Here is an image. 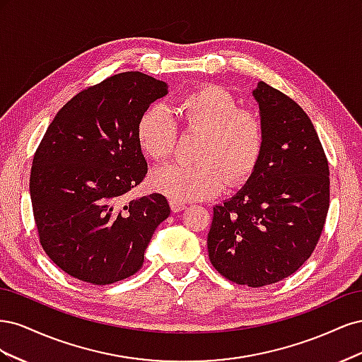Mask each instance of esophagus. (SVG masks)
<instances>
[{
    "instance_id": "esophagus-1",
    "label": "esophagus",
    "mask_w": 362,
    "mask_h": 362,
    "mask_svg": "<svg viewBox=\"0 0 362 362\" xmlns=\"http://www.w3.org/2000/svg\"><path fill=\"white\" fill-rule=\"evenodd\" d=\"M169 205H170V210L173 213H180L185 208V202H178V201H172V199L169 201Z\"/></svg>"
}]
</instances>
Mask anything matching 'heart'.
Masks as SVG:
<instances>
[{"label": "heart", "mask_w": 362, "mask_h": 362, "mask_svg": "<svg viewBox=\"0 0 362 362\" xmlns=\"http://www.w3.org/2000/svg\"><path fill=\"white\" fill-rule=\"evenodd\" d=\"M182 127L201 133L194 149L196 164L170 163L149 175V185L172 201L187 202L211 198L228 187L246 184L257 170L264 149V125L257 113L238 108L233 93L222 86L204 84L185 93L178 105ZM136 139L144 156L152 161L168 158L178 139V127L163 105L141 113Z\"/></svg>", "instance_id": "heart-1"}]
</instances>
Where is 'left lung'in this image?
Listing matches in <instances>:
<instances>
[{
  "instance_id": "1",
  "label": "left lung",
  "mask_w": 362,
  "mask_h": 362,
  "mask_svg": "<svg viewBox=\"0 0 362 362\" xmlns=\"http://www.w3.org/2000/svg\"><path fill=\"white\" fill-rule=\"evenodd\" d=\"M254 96L264 149L245 187L213 208L206 246L222 276L257 288L288 278L311 257L329 210V166L298 103L264 81Z\"/></svg>"
}]
</instances>
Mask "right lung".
<instances>
[{"instance_id": "obj_1", "label": "right lung", "mask_w": 362, "mask_h": 362, "mask_svg": "<svg viewBox=\"0 0 362 362\" xmlns=\"http://www.w3.org/2000/svg\"><path fill=\"white\" fill-rule=\"evenodd\" d=\"M164 81L122 72L86 87L52 119L33 157L30 196L39 242L69 276L93 286L127 279L170 208L160 193L124 202L146 177L136 139Z\"/></svg>"}]
</instances>
